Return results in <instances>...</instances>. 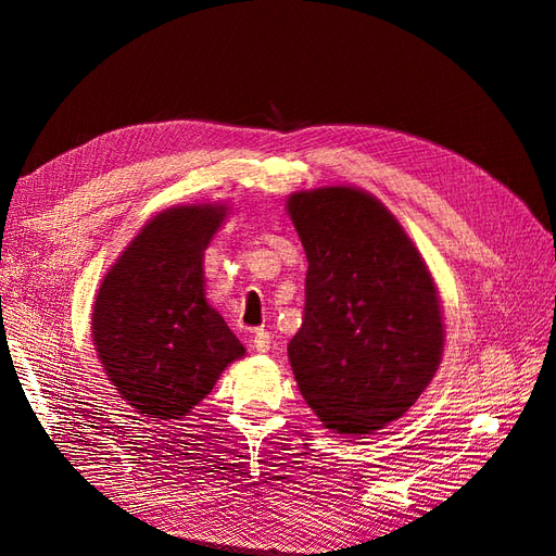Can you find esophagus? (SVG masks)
Masks as SVG:
<instances>
[{"mask_svg":"<svg viewBox=\"0 0 556 556\" xmlns=\"http://www.w3.org/2000/svg\"><path fill=\"white\" fill-rule=\"evenodd\" d=\"M252 343H255L257 352H266L268 345H271V336H268V331L264 329H257L255 336H252Z\"/></svg>","mask_w":556,"mask_h":556,"instance_id":"1","label":"esophagus"}]
</instances>
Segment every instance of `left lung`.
<instances>
[{
    "label": "left lung",
    "instance_id": "left-lung-1",
    "mask_svg": "<svg viewBox=\"0 0 556 556\" xmlns=\"http://www.w3.org/2000/svg\"><path fill=\"white\" fill-rule=\"evenodd\" d=\"M288 213L308 260L304 323L288 345L299 392L327 429H382L441 364L435 282L374 194L350 185L304 190L288 199Z\"/></svg>",
    "mask_w": 556,
    "mask_h": 556
}]
</instances>
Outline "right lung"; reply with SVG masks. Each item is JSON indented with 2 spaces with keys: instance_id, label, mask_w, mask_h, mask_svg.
Masks as SVG:
<instances>
[{
  "instance_id": "add662e5",
  "label": "right lung",
  "mask_w": 556,
  "mask_h": 556,
  "mask_svg": "<svg viewBox=\"0 0 556 556\" xmlns=\"http://www.w3.org/2000/svg\"><path fill=\"white\" fill-rule=\"evenodd\" d=\"M225 204H185L150 220L109 268L92 308L104 374L143 417L180 419L245 355L206 304L204 250Z\"/></svg>"
}]
</instances>
